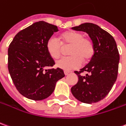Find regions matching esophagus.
Listing matches in <instances>:
<instances>
[{"label":"esophagus","mask_w":126,"mask_h":126,"mask_svg":"<svg viewBox=\"0 0 126 126\" xmlns=\"http://www.w3.org/2000/svg\"><path fill=\"white\" fill-rule=\"evenodd\" d=\"M70 72H69V71H64V74H65V75L67 76V75H68Z\"/></svg>","instance_id":"esophagus-1"}]
</instances>
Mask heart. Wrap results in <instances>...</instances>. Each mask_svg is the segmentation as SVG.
<instances>
[{"label":"heart","mask_w":126,"mask_h":126,"mask_svg":"<svg viewBox=\"0 0 126 126\" xmlns=\"http://www.w3.org/2000/svg\"><path fill=\"white\" fill-rule=\"evenodd\" d=\"M64 47H69V57H62L56 63L59 68L65 71L77 69L82 65V61L88 62L94 54V46L89 39L78 31H67L61 36V41L52 36L46 42V50L52 58L60 57Z\"/></svg>","instance_id":"1"}]
</instances>
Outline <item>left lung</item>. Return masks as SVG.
<instances>
[{
	"mask_svg": "<svg viewBox=\"0 0 126 126\" xmlns=\"http://www.w3.org/2000/svg\"><path fill=\"white\" fill-rule=\"evenodd\" d=\"M87 33L94 46V54L87 65L75 71L78 81L73 86V95L82 102L92 104L103 100L111 90L117 78L119 54L115 39L110 33L93 23H84L72 28ZM87 71L89 75L82 77Z\"/></svg>",
	"mask_w": 126,
	"mask_h": 126,
	"instance_id": "left-lung-1",
	"label": "left lung"
}]
</instances>
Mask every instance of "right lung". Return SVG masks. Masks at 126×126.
I'll use <instances>...</instances> for the list:
<instances>
[{"label": "right lung", "instance_id": "1", "mask_svg": "<svg viewBox=\"0 0 126 126\" xmlns=\"http://www.w3.org/2000/svg\"><path fill=\"white\" fill-rule=\"evenodd\" d=\"M57 26L39 21L20 31L8 48V69L17 90L33 100L47 98L57 82L65 76L63 69H45L55 63L46 50V42Z\"/></svg>", "mask_w": 126, "mask_h": 126}]
</instances>
